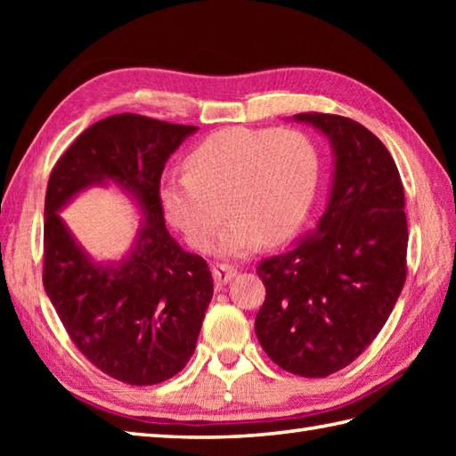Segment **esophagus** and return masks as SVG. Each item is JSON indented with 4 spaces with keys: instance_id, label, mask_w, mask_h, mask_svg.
I'll use <instances>...</instances> for the list:
<instances>
[{
    "instance_id": "esophagus-1",
    "label": "esophagus",
    "mask_w": 456,
    "mask_h": 456,
    "mask_svg": "<svg viewBox=\"0 0 456 456\" xmlns=\"http://www.w3.org/2000/svg\"><path fill=\"white\" fill-rule=\"evenodd\" d=\"M237 274V270L229 265H217L213 266V280H216V286L221 288L225 286L231 278Z\"/></svg>"
}]
</instances>
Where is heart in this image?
<instances>
[{"label":"heart","mask_w":456,"mask_h":456,"mask_svg":"<svg viewBox=\"0 0 456 456\" xmlns=\"http://www.w3.org/2000/svg\"><path fill=\"white\" fill-rule=\"evenodd\" d=\"M186 176L162 183L167 217L188 245L206 250L221 221L223 256H245L260 245L292 237L312 206L319 159L294 129L227 127L208 134L183 159Z\"/></svg>","instance_id":"1"}]
</instances>
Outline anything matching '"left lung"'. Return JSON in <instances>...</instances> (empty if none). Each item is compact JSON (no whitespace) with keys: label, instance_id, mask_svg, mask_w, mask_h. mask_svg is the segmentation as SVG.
I'll return each mask as SVG.
<instances>
[{"label":"left lung","instance_id":"8db88e82","mask_svg":"<svg viewBox=\"0 0 456 456\" xmlns=\"http://www.w3.org/2000/svg\"><path fill=\"white\" fill-rule=\"evenodd\" d=\"M331 141L333 186L317 225L256 274L266 297L255 331L284 370L325 378L366 351L408 274V221L398 167L374 133L331 113H297Z\"/></svg>","mask_w":456,"mask_h":456}]
</instances>
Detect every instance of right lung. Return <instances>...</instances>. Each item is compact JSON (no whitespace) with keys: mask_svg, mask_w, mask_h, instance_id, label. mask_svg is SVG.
I'll use <instances>...</instances> for the list:
<instances>
[{"mask_svg":"<svg viewBox=\"0 0 456 456\" xmlns=\"http://www.w3.org/2000/svg\"><path fill=\"white\" fill-rule=\"evenodd\" d=\"M134 113L86 129L51 172L45 198L43 284L72 343L102 372L131 386L178 374L196 351L213 296L208 263L164 225V164L196 133ZM113 181L143 213L135 248L119 264H94L55 211L94 183Z\"/></svg>","mask_w":456,"mask_h":456,"instance_id":"obj_1","label":"right lung"}]
</instances>
